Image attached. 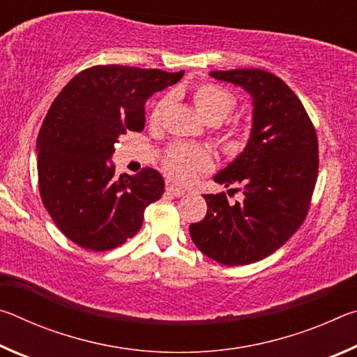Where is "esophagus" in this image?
Returning a JSON list of instances; mask_svg holds the SVG:
<instances>
[{
    "label": "esophagus",
    "mask_w": 357,
    "mask_h": 357,
    "mask_svg": "<svg viewBox=\"0 0 357 357\" xmlns=\"http://www.w3.org/2000/svg\"><path fill=\"white\" fill-rule=\"evenodd\" d=\"M167 192L170 193V195H173V197H183L184 195V190L179 189V187H176L174 184H168L167 185Z\"/></svg>",
    "instance_id": "obj_1"
}]
</instances>
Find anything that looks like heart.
Instances as JSON below:
<instances>
[{
	"label": "heart",
	"instance_id": "obj_1",
	"mask_svg": "<svg viewBox=\"0 0 357 357\" xmlns=\"http://www.w3.org/2000/svg\"><path fill=\"white\" fill-rule=\"evenodd\" d=\"M170 99L164 98L157 102L151 121L159 123L164 118ZM193 105L209 124H219L236 107V98L225 88L214 83H203L193 93ZM220 142L223 149L229 154H236L245 144V132L239 128H229L222 132ZM213 167V159L208 151L202 148L174 146L165 154L164 170L178 183H189L198 173L208 172Z\"/></svg>",
	"mask_w": 357,
	"mask_h": 357
}]
</instances>
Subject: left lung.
I'll list each match as a JSON object with an SVG mask.
<instances>
[{
  "label": "left lung",
  "instance_id": "8db88e82",
  "mask_svg": "<svg viewBox=\"0 0 357 357\" xmlns=\"http://www.w3.org/2000/svg\"><path fill=\"white\" fill-rule=\"evenodd\" d=\"M217 80L252 96L250 138L236 159L214 176L239 185L243 202L208 193L206 215L190 238L204 255L225 266L259 261L298 231L310 208L318 176V138L304 105L288 84L261 69L213 70ZM228 192V193H229Z\"/></svg>",
  "mask_w": 357,
  "mask_h": 357
}]
</instances>
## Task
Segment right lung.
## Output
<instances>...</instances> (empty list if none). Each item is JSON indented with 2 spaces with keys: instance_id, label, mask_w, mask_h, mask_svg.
Returning <instances> with one entry per match:
<instances>
[{
  "instance_id": "add662e5",
  "label": "right lung",
  "mask_w": 357,
  "mask_h": 357,
  "mask_svg": "<svg viewBox=\"0 0 357 357\" xmlns=\"http://www.w3.org/2000/svg\"><path fill=\"white\" fill-rule=\"evenodd\" d=\"M184 70L93 66L66 84L39 130V192L48 214L72 243L110 250L135 236L143 213L165 183L154 168L114 178L119 135L144 128V102L178 83Z\"/></svg>"
}]
</instances>
